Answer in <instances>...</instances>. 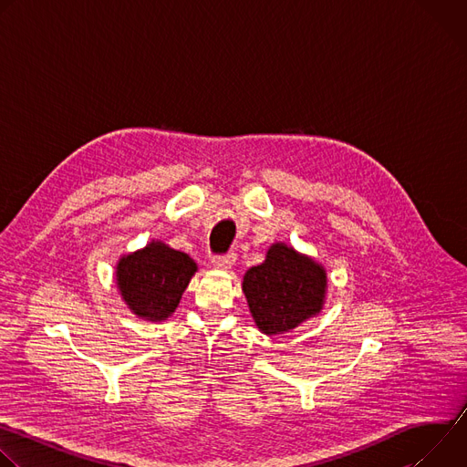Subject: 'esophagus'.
Segmentation results:
<instances>
[{
  "label": "esophagus",
  "instance_id": "34e87169",
  "mask_svg": "<svg viewBox=\"0 0 467 467\" xmlns=\"http://www.w3.org/2000/svg\"><path fill=\"white\" fill-rule=\"evenodd\" d=\"M234 262H236V254L234 253H225V254H214L213 256V265H214V268L229 270V268H233Z\"/></svg>",
  "mask_w": 467,
  "mask_h": 467
}]
</instances>
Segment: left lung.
Returning a JSON list of instances; mask_svg holds the SVG:
<instances>
[{"label":"left lung","instance_id":"1","mask_svg":"<svg viewBox=\"0 0 467 467\" xmlns=\"http://www.w3.org/2000/svg\"><path fill=\"white\" fill-rule=\"evenodd\" d=\"M327 275L312 258L275 244L244 277V294L264 335H283L321 310Z\"/></svg>","mask_w":467,"mask_h":467}]
</instances>
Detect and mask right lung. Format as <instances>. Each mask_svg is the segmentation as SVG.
<instances>
[{
	"label": "right lung",
	"instance_id": "obj_1",
	"mask_svg": "<svg viewBox=\"0 0 467 467\" xmlns=\"http://www.w3.org/2000/svg\"><path fill=\"white\" fill-rule=\"evenodd\" d=\"M195 270V262L186 253L153 242L142 251L123 256L116 279L132 312L150 321H162L177 308Z\"/></svg>",
	"mask_w": 467,
	"mask_h": 467
}]
</instances>
